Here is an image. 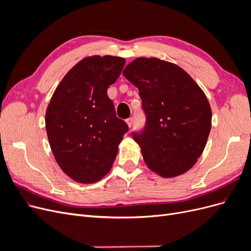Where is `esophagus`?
<instances>
[{"label": "esophagus", "mask_w": 251, "mask_h": 251, "mask_svg": "<svg viewBox=\"0 0 251 251\" xmlns=\"http://www.w3.org/2000/svg\"><path fill=\"white\" fill-rule=\"evenodd\" d=\"M126 124H127V126H132V125H133V118H128V119H126Z\"/></svg>", "instance_id": "1"}]
</instances>
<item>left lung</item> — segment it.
I'll return each mask as SVG.
<instances>
[{
  "instance_id": "1",
  "label": "left lung",
  "mask_w": 251,
  "mask_h": 251,
  "mask_svg": "<svg viewBox=\"0 0 251 251\" xmlns=\"http://www.w3.org/2000/svg\"><path fill=\"white\" fill-rule=\"evenodd\" d=\"M139 90L146 126L133 133L148 168L163 178L186 173L206 146L211 109L206 95L180 68L156 57H138L123 71Z\"/></svg>"
}]
</instances>
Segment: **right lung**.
Here are the masks:
<instances>
[{"mask_svg": "<svg viewBox=\"0 0 251 251\" xmlns=\"http://www.w3.org/2000/svg\"><path fill=\"white\" fill-rule=\"evenodd\" d=\"M125 64L124 57L111 55L81 59L48 104L45 121L51 151L62 171L79 183H94L110 172L128 130L107 94Z\"/></svg>", "mask_w": 251, "mask_h": 251, "instance_id": "1", "label": "right lung"}]
</instances>
